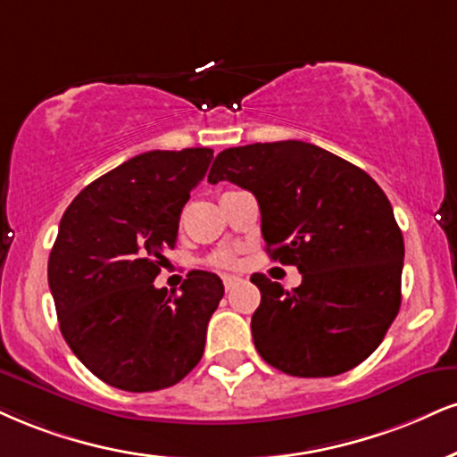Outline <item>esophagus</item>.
<instances>
[{
    "instance_id": "esophagus-1",
    "label": "esophagus",
    "mask_w": 457,
    "mask_h": 457,
    "mask_svg": "<svg viewBox=\"0 0 457 457\" xmlns=\"http://www.w3.org/2000/svg\"><path fill=\"white\" fill-rule=\"evenodd\" d=\"M240 283V278L238 277H223V285H225V289H232V287H236V285Z\"/></svg>"
}]
</instances>
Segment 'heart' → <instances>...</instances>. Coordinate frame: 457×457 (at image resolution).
Listing matches in <instances>:
<instances>
[{
	"label": "heart",
	"instance_id": "1",
	"mask_svg": "<svg viewBox=\"0 0 457 457\" xmlns=\"http://www.w3.org/2000/svg\"><path fill=\"white\" fill-rule=\"evenodd\" d=\"M211 262L214 263V266H221V268H234L236 263V255L232 251H219L214 253V255L211 257Z\"/></svg>",
	"mask_w": 457,
	"mask_h": 457
}]
</instances>
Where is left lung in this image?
Masks as SVG:
<instances>
[{
	"instance_id": "1",
	"label": "left lung",
	"mask_w": 457,
	"mask_h": 457,
	"mask_svg": "<svg viewBox=\"0 0 457 457\" xmlns=\"http://www.w3.org/2000/svg\"><path fill=\"white\" fill-rule=\"evenodd\" d=\"M257 197L274 262L302 272L295 289L263 274L251 332L257 353L291 377H334L381 345L400 311L404 240L387 195L364 170L302 140L225 148L208 183Z\"/></svg>"
}]
</instances>
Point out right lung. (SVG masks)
I'll use <instances>...</instances> for the list:
<instances>
[{
    "label": "right lung",
    "instance_id": "right-lung-1",
    "mask_svg": "<svg viewBox=\"0 0 457 457\" xmlns=\"http://www.w3.org/2000/svg\"><path fill=\"white\" fill-rule=\"evenodd\" d=\"M211 159L212 148L142 153L87 185L63 212L48 287L65 343L108 386L157 392L202 360L221 278L191 270L180 294L153 281Z\"/></svg>",
    "mask_w": 457,
    "mask_h": 457
}]
</instances>
